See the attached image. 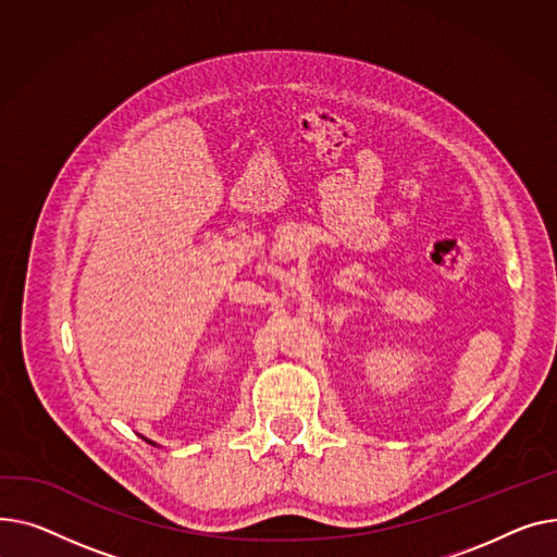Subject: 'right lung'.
<instances>
[{"label": "right lung", "mask_w": 557, "mask_h": 557, "mask_svg": "<svg viewBox=\"0 0 557 557\" xmlns=\"http://www.w3.org/2000/svg\"><path fill=\"white\" fill-rule=\"evenodd\" d=\"M146 441H148V438H146ZM148 443H152V441H148ZM152 445H154V443H152Z\"/></svg>", "instance_id": "1"}]
</instances>
